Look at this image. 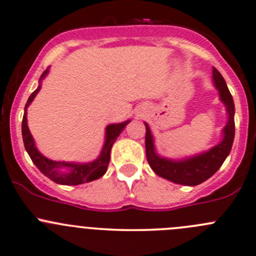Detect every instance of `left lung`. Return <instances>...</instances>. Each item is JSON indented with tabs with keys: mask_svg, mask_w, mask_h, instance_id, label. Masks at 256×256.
Listing matches in <instances>:
<instances>
[{
	"mask_svg": "<svg viewBox=\"0 0 256 256\" xmlns=\"http://www.w3.org/2000/svg\"><path fill=\"white\" fill-rule=\"evenodd\" d=\"M212 83L218 92L220 100L226 107L227 112V123L222 129V139L215 146L196 155L177 160L164 158L156 151L155 139L149 124L144 123L146 127L145 149L148 162L156 174L170 182L189 186H198L215 174L230 155L234 140V102L224 76L216 68H212Z\"/></svg>",
	"mask_w": 256,
	"mask_h": 256,
	"instance_id": "8db88e82",
	"label": "left lung"
}]
</instances>
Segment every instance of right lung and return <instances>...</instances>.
I'll list each match as a JSON object with an SVG mask.
<instances>
[{
	"label": "right lung",
	"instance_id": "add662e5",
	"mask_svg": "<svg viewBox=\"0 0 256 256\" xmlns=\"http://www.w3.org/2000/svg\"><path fill=\"white\" fill-rule=\"evenodd\" d=\"M48 70H50L48 68L45 72L41 74L39 85H38L36 90L29 96L26 108H24L23 122H22V136H23V142L26 152L29 154L30 158L34 162L35 166L39 168V171L57 184H62V186H78V184L98 180L107 171L112 145L114 144V142L120 136V134L122 133L123 129L126 128V126L130 122V120H127L120 123H112V124L107 126L105 129V142H104L102 149L100 151V155L94 161L68 162L54 161L51 158H48L38 150L36 145H35V140L32 138L28 127V118H26L28 114L26 112H28V107L30 106V104L32 102L38 92H40L41 83H42V80L48 74Z\"/></svg>",
	"mask_w": 256,
	"mask_h": 256
}]
</instances>
